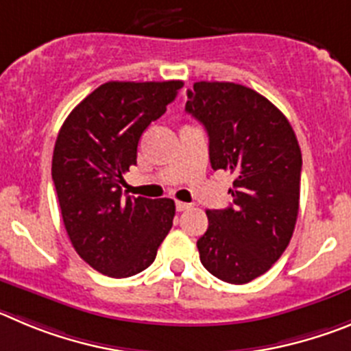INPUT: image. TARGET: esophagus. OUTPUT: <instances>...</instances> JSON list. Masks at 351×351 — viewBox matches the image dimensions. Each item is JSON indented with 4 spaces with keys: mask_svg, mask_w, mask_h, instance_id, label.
<instances>
[{
    "mask_svg": "<svg viewBox=\"0 0 351 351\" xmlns=\"http://www.w3.org/2000/svg\"><path fill=\"white\" fill-rule=\"evenodd\" d=\"M191 206H192V204L182 203V201H176V210H178V211H185V210H189Z\"/></svg>",
    "mask_w": 351,
    "mask_h": 351,
    "instance_id": "esophagus-1",
    "label": "esophagus"
}]
</instances>
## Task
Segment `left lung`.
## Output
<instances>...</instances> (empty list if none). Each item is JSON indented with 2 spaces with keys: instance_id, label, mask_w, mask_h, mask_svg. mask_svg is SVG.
Returning <instances> with one entry per match:
<instances>
[{
  "instance_id": "1",
  "label": "left lung",
  "mask_w": 351,
  "mask_h": 351,
  "mask_svg": "<svg viewBox=\"0 0 351 351\" xmlns=\"http://www.w3.org/2000/svg\"><path fill=\"white\" fill-rule=\"evenodd\" d=\"M187 113L210 138L211 168L234 175L232 204L208 210L199 258L213 276L243 285L282 257L299 213L302 157L292 125L245 85L195 82Z\"/></svg>"
}]
</instances>
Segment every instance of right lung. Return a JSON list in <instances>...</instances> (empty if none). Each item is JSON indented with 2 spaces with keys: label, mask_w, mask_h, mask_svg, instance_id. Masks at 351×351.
Segmentation results:
<instances>
[{
  "label": "right lung",
  "mask_w": 351,
  "mask_h": 351,
  "mask_svg": "<svg viewBox=\"0 0 351 351\" xmlns=\"http://www.w3.org/2000/svg\"><path fill=\"white\" fill-rule=\"evenodd\" d=\"M183 82H106L73 108L52 157L62 222L77 254L112 278L156 261L175 217L173 199L122 194L138 141L176 97Z\"/></svg>",
  "instance_id": "1"
}]
</instances>
